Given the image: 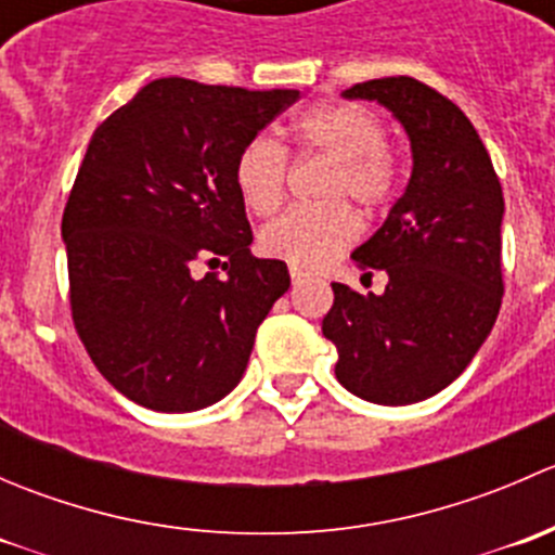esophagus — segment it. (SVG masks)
Listing matches in <instances>:
<instances>
[{
  "label": "esophagus",
  "mask_w": 555,
  "mask_h": 555,
  "mask_svg": "<svg viewBox=\"0 0 555 555\" xmlns=\"http://www.w3.org/2000/svg\"><path fill=\"white\" fill-rule=\"evenodd\" d=\"M289 276H293V284H295V287H298V284L306 279V273L300 271V268H289Z\"/></svg>",
  "instance_id": "obj_1"
}]
</instances>
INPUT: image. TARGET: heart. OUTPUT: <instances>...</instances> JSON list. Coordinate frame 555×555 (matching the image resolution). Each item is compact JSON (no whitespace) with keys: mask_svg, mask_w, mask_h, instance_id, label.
<instances>
[{"mask_svg":"<svg viewBox=\"0 0 555 555\" xmlns=\"http://www.w3.org/2000/svg\"><path fill=\"white\" fill-rule=\"evenodd\" d=\"M300 155L330 160L319 195H349L365 211H378L400 188V164L384 144V122L357 104H313L287 122ZM233 184L251 215L268 217L282 206L287 190V155L273 139L255 137L238 150ZM360 236V220L344 201L293 206L260 233V249L293 268H319Z\"/></svg>","mask_w":555,"mask_h":555,"instance_id":"1","label":"heart"}]
</instances>
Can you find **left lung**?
I'll use <instances>...</instances> for the list:
<instances>
[{"mask_svg":"<svg viewBox=\"0 0 555 555\" xmlns=\"http://www.w3.org/2000/svg\"><path fill=\"white\" fill-rule=\"evenodd\" d=\"M411 139L413 171L384 225L351 251L389 276L384 295L333 284L324 338L335 378L367 402L411 405L462 376L502 306L505 198L478 131L443 93L413 77L357 82Z\"/></svg>","mask_w":555,"mask_h":555,"instance_id":"1","label":"left lung"}]
</instances>
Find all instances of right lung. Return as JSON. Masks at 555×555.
<instances>
[{"label": "right lung", "instance_id": "add662e5", "mask_svg": "<svg viewBox=\"0 0 555 555\" xmlns=\"http://www.w3.org/2000/svg\"><path fill=\"white\" fill-rule=\"evenodd\" d=\"M298 96L160 77L93 131L61 236L77 335L128 400L188 413L242 382L289 273L249 251L233 164Z\"/></svg>", "mask_w": 555, "mask_h": 555}]
</instances>
